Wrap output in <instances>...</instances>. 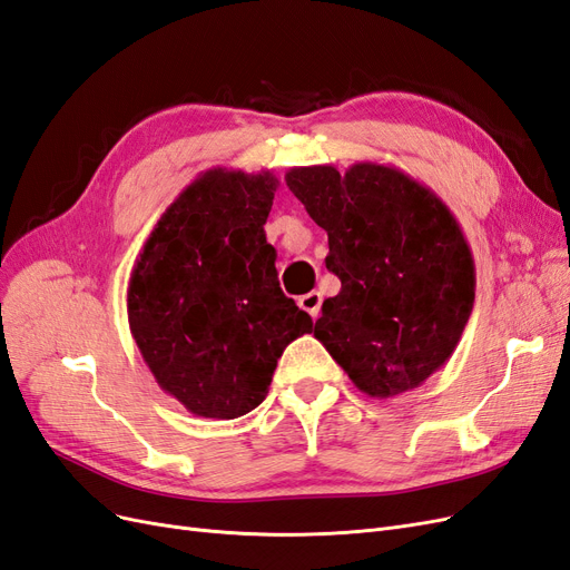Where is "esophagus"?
I'll return each instance as SVG.
<instances>
[{
	"instance_id": "1",
	"label": "esophagus",
	"mask_w": 570,
	"mask_h": 570,
	"mask_svg": "<svg viewBox=\"0 0 570 570\" xmlns=\"http://www.w3.org/2000/svg\"><path fill=\"white\" fill-rule=\"evenodd\" d=\"M297 304H299V308H304V312L316 321L318 314H321L323 295H321V292H316V289H314V292H306V295H302V297L297 299Z\"/></svg>"
}]
</instances>
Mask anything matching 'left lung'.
Instances as JSON below:
<instances>
[{"instance_id":"8db88e82","label":"left lung","mask_w":570,"mask_h":570,"mask_svg":"<svg viewBox=\"0 0 570 570\" xmlns=\"http://www.w3.org/2000/svg\"><path fill=\"white\" fill-rule=\"evenodd\" d=\"M285 183L327 233L325 266L342 287L314 337L350 381L387 400L450 361L475 302V264L459 220L404 170L358 161L297 166Z\"/></svg>"}]
</instances>
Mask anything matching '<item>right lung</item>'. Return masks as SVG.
I'll return each instance as SVG.
<instances>
[{"label": "right lung", "mask_w": 570, "mask_h": 570, "mask_svg": "<svg viewBox=\"0 0 570 570\" xmlns=\"http://www.w3.org/2000/svg\"><path fill=\"white\" fill-rule=\"evenodd\" d=\"M273 170L209 168L161 214L128 281L132 340L159 387L195 416L237 419L266 400L312 316L283 295L266 243Z\"/></svg>", "instance_id": "add662e5"}]
</instances>
